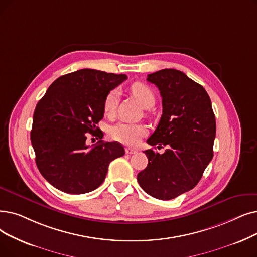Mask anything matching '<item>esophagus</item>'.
<instances>
[{"label": "esophagus", "instance_id": "1", "mask_svg": "<svg viewBox=\"0 0 257 257\" xmlns=\"http://www.w3.org/2000/svg\"><path fill=\"white\" fill-rule=\"evenodd\" d=\"M125 152H126L127 154H135L137 151H136L135 149H132V148H126V149H125Z\"/></svg>", "mask_w": 257, "mask_h": 257}]
</instances>
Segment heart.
Here are the masks:
<instances>
[{"label":"heart","mask_w":257,"mask_h":257,"mask_svg":"<svg viewBox=\"0 0 257 257\" xmlns=\"http://www.w3.org/2000/svg\"><path fill=\"white\" fill-rule=\"evenodd\" d=\"M130 92L144 108H150L154 105L155 95L151 88H149L147 85L137 82L131 85ZM116 103L117 92L115 90L110 91L104 101V113L106 115L112 114L116 108ZM146 133L147 129L145 126L124 121H119L109 128V136L111 139L124 145H128V146L136 145L143 137L146 136Z\"/></svg>","instance_id":"heart-1"}]
</instances>
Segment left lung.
Returning a JSON list of instances; mask_svg holds the SVG:
<instances>
[{
  "label": "left lung",
  "mask_w": 257,
  "mask_h": 257,
  "mask_svg": "<svg viewBox=\"0 0 257 257\" xmlns=\"http://www.w3.org/2000/svg\"><path fill=\"white\" fill-rule=\"evenodd\" d=\"M147 81L163 99L161 120L147 143L167 149L163 154L144 151L148 165L138 182L149 195L169 200L193 189L213 158L215 116L204 87L184 72L162 69L148 74Z\"/></svg>",
  "instance_id": "1"
}]
</instances>
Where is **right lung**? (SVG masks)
<instances>
[{
  "label": "right lung",
  "mask_w": 257,
  "mask_h": 257,
  "mask_svg": "<svg viewBox=\"0 0 257 257\" xmlns=\"http://www.w3.org/2000/svg\"><path fill=\"white\" fill-rule=\"evenodd\" d=\"M126 79L81 69L60 76L40 99L30 140L38 169L53 187L70 194L91 192L104 182L109 164L125 154L119 143L99 140L89 146L86 140L87 133L96 136L105 97Z\"/></svg>",
  "instance_id": "1"
}]
</instances>
